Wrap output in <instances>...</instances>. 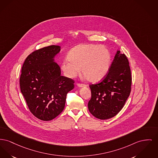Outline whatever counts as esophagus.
<instances>
[{"label":"esophagus","mask_w":158,"mask_h":158,"mask_svg":"<svg viewBox=\"0 0 158 158\" xmlns=\"http://www.w3.org/2000/svg\"><path fill=\"white\" fill-rule=\"evenodd\" d=\"M77 86H78L79 87L81 88V87H84V86H86V85L85 84H77Z\"/></svg>","instance_id":"34e87169"}]
</instances>
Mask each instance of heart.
<instances>
[{"label":"heart","mask_w":158,"mask_h":158,"mask_svg":"<svg viewBox=\"0 0 158 158\" xmlns=\"http://www.w3.org/2000/svg\"><path fill=\"white\" fill-rule=\"evenodd\" d=\"M67 59L61 64L65 76L73 78L80 72L90 82L102 80L107 74L111 63V54L107 48L93 44L74 47L70 51Z\"/></svg>","instance_id":"1"}]
</instances>
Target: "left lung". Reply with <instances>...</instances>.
<instances>
[{"mask_svg": "<svg viewBox=\"0 0 158 158\" xmlns=\"http://www.w3.org/2000/svg\"><path fill=\"white\" fill-rule=\"evenodd\" d=\"M129 61L118 51L109 70L102 81L89 85L91 98L88 106L95 118L105 120L116 116L125 105L131 90Z\"/></svg>", "mask_w": 158, "mask_h": 158, "instance_id": "obj_1", "label": "left lung"}]
</instances>
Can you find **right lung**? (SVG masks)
I'll list each match as a JSON object with an SVG mask.
<instances>
[{"instance_id": "1", "label": "right lung", "mask_w": 158, "mask_h": 158, "mask_svg": "<svg viewBox=\"0 0 158 158\" xmlns=\"http://www.w3.org/2000/svg\"><path fill=\"white\" fill-rule=\"evenodd\" d=\"M61 47L51 45L37 49L26 58L19 78L21 92L31 113L42 121L52 120L64 110L67 94L74 81L61 76L54 58Z\"/></svg>"}]
</instances>
